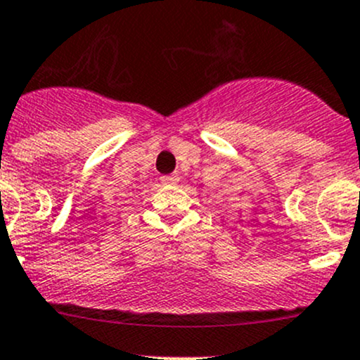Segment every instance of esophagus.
Returning a JSON list of instances; mask_svg holds the SVG:
<instances>
[{
    "label": "esophagus",
    "mask_w": 360,
    "mask_h": 360,
    "mask_svg": "<svg viewBox=\"0 0 360 360\" xmlns=\"http://www.w3.org/2000/svg\"><path fill=\"white\" fill-rule=\"evenodd\" d=\"M177 181H179V177H177L176 174H170V176H163L162 177V183L165 184V186H170V184H176Z\"/></svg>",
    "instance_id": "esophagus-1"
}]
</instances>
